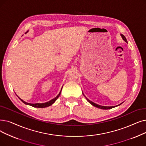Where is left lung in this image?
<instances>
[{
	"label": "left lung",
	"instance_id": "left-lung-1",
	"mask_svg": "<svg viewBox=\"0 0 146 146\" xmlns=\"http://www.w3.org/2000/svg\"><path fill=\"white\" fill-rule=\"evenodd\" d=\"M120 36H122V39H123V40H124V41H125L126 42H127V40H126V38H125V37L123 35H120ZM82 94H83V95L84 96H85V95L84 94V93L82 92ZM85 98H86V100L88 101L89 103H90L91 105H92V106H94V107H97V108H99V109H104V110H107V109H112V108H114V107H117V106H120V104H122L123 103H120V104H119V105H117V106H101V105H98V104H96V103H94V102H92V101H90V100L89 99H88L86 97H85Z\"/></svg>",
	"mask_w": 146,
	"mask_h": 146
}]
</instances>
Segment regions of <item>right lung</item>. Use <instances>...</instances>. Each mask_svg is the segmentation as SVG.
Segmentation results:
<instances>
[{
  "label": "right lung",
  "instance_id": "1",
  "mask_svg": "<svg viewBox=\"0 0 146 146\" xmlns=\"http://www.w3.org/2000/svg\"><path fill=\"white\" fill-rule=\"evenodd\" d=\"M29 31H27L26 33H27ZM62 88H61V91H60V93L58 94V95L57 96H56V97H55L54 98H53L52 100H50V101H48V102H46V103H35V104H33V103H27V102H26V101H23L22 99H21L20 97H19L18 96H17L18 97V98L20 99L23 103H24L25 104H26V105H29V106H32V107H37V108H45V107H49V106H51L52 104H53L54 103H55V101L58 99V98L60 97V94H61V90H62Z\"/></svg>",
  "mask_w": 146,
  "mask_h": 146
}]
</instances>
